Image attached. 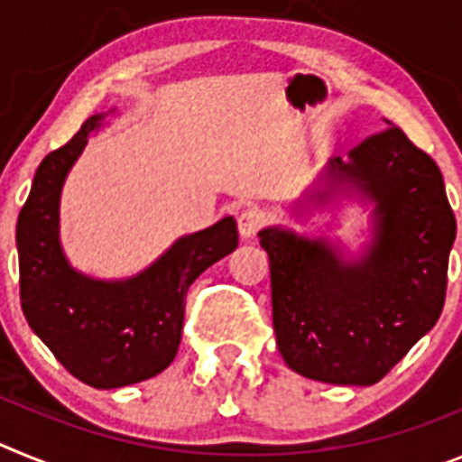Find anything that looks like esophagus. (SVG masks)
<instances>
[{
	"label": "esophagus",
	"mask_w": 462,
	"mask_h": 462,
	"mask_svg": "<svg viewBox=\"0 0 462 462\" xmlns=\"http://www.w3.org/2000/svg\"><path fill=\"white\" fill-rule=\"evenodd\" d=\"M263 219H266L263 210H259V208H245V210L238 215L240 238L243 240L254 238V236L259 234V228L263 226Z\"/></svg>",
	"instance_id": "obj_1"
}]
</instances>
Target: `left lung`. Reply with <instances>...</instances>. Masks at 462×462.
I'll use <instances>...</instances> for the list:
<instances>
[{"label": "left lung", "instance_id": "obj_1", "mask_svg": "<svg viewBox=\"0 0 462 462\" xmlns=\"http://www.w3.org/2000/svg\"><path fill=\"white\" fill-rule=\"evenodd\" d=\"M386 125L349 162L330 159L324 187L305 194L312 206H328L337 194L374 203L373 240L358 259L289 228L259 234L271 259L277 349L293 373L317 382L377 383L444 308L454 210L430 154Z\"/></svg>", "mask_w": 462, "mask_h": 462}]
</instances>
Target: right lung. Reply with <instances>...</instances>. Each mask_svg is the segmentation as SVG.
Instances as JSON below:
<instances>
[{
	"mask_svg": "<svg viewBox=\"0 0 462 462\" xmlns=\"http://www.w3.org/2000/svg\"><path fill=\"white\" fill-rule=\"evenodd\" d=\"M113 113V110H110ZM106 113L39 164L18 217L20 303L24 319L76 379L120 389L164 373L178 354L191 282L238 247L234 217L182 236L129 280H94L67 261L60 245V194L88 136Z\"/></svg>",
	"mask_w": 462,
	"mask_h": 462,
	"instance_id": "1",
	"label": "right lung"
}]
</instances>
